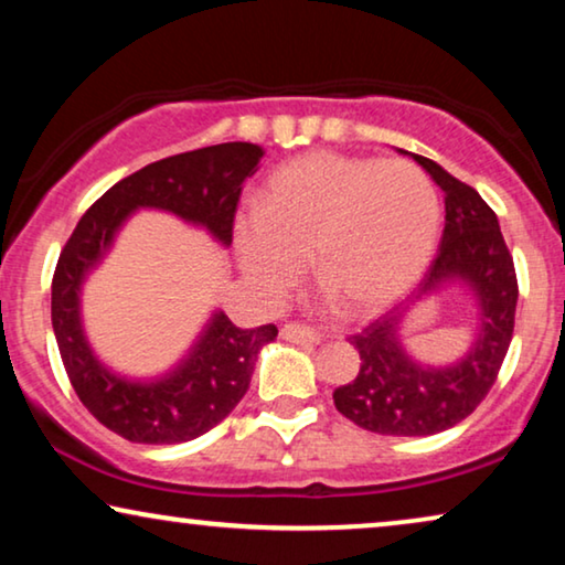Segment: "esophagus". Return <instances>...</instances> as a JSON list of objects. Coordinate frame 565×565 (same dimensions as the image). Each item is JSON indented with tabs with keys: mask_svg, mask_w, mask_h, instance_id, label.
Returning <instances> with one entry per match:
<instances>
[{
	"mask_svg": "<svg viewBox=\"0 0 565 565\" xmlns=\"http://www.w3.org/2000/svg\"><path fill=\"white\" fill-rule=\"evenodd\" d=\"M282 337L290 339V342L296 344H319L321 342V334H316L311 327H306V323H285L282 327Z\"/></svg>",
	"mask_w": 565,
	"mask_h": 565,
	"instance_id": "esophagus-1",
	"label": "esophagus"
}]
</instances>
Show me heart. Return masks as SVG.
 Returning a JSON list of instances; mask_svg holds the SVG:
<instances>
[{
	"instance_id": "obj_1",
	"label": "heart",
	"mask_w": 565,
	"mask_h": 565,
	"mask_svg": "<svg viewBox=\"0 0 565 565\" xmlns=\"http://www.w3.org/2000/svg\"><path fill=\"white\" fill-rule=\"evenodd\" d=\"M439 200L416 164L319 151L269 177L265 205L236 221L249 280L280 296L313 254L319 280L347 311H375L427 267L437 242Z\"/></svg>"
}]
</instances>
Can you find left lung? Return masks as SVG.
<instances>
[{
	"label": "left lung",
	"instance_id": "obj_1",
	"mask_svg": "<svg viewBox=\"0 0 565 565\" xmlns=\"http://www.w3.org/2000/svg\"><path fill=\"white\" fill-rule=\"evenodd\" d=\"M445 192V228L435 259L419 288L367 323L350 342L360 352V373L334 391L337 412L358 427L391 437H429L466 419L489 396L514 334L520 285L514 259L501 236L497 213L470 188L419 153ZM458 276L477 290L482 303V334L475 352L455 369H422L397 342V323L414 297Z\"/></svg>",
	"mask_w": 565,
	"mask_h": 565
}]
</instances>
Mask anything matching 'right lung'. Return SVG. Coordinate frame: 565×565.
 <instances>
[{"mask_svg":"<svg viewBox=\"0 0 565 565\" xmlns=\"http://www.w3.org/2000/svg\"><path fill=\"white\" fill-rule=\"evenodd\" d=\"M265 151L234 141L184 151L128 174L113 184L76 223L58 254L51 282V321L61 360L76 396L99 424L128 443H188L226 419L252 383L262 344L273 342L275 323L238 329L215 313L190 360L164 381L128 383L107 373L84 342L79 285L103 257L115 228L136 207H161L180 218L203 223L215 238L231 244L242 184L257 172Z\"/></svg>","mask_w":565,"mask_h":565,"instance_id":"1","label":"right lung"}]
</instances>
